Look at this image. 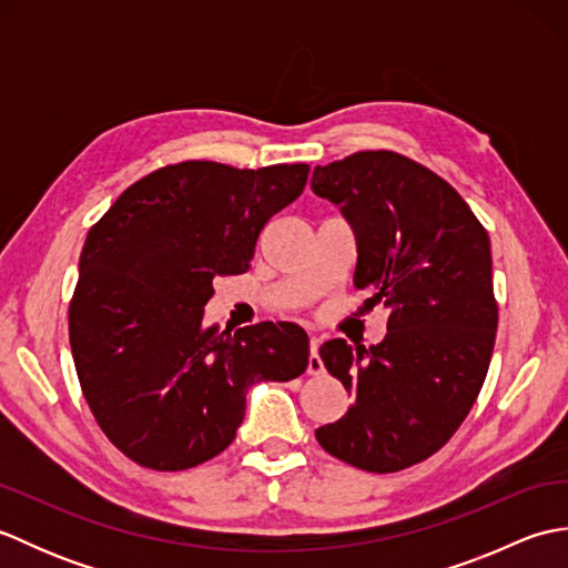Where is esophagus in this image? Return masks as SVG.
I'll return each instance as SVG.
<instances>
[{
  "label": "esophagus",
  "instance_id": "1",
  "mask_svg": "<svg viewBox=\"0 0 568 568\" xmlns=\"http://www.w3.org/2000/svg\"><path fill=\"white\" fill-rule=\"evenodd\" d=\"M307 373H310V376H322V373H324V364H322V358H320V342L317 339L310 342Z\"/></svg>",
  "mask_w": 568,
  "mask_h": 568
}]
</instances>
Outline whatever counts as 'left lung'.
I'll list each match as a JSON object with an SVG mask.
<instances>
[{"mask_svg": "<svg viewBox=\"0 0 568 568\" xmlns=\"http://www.w3.org/2000/svg\"><path fill=\"white\" fill-rule=\"evenodd\" d=\"M312 192L354 226V285L388 307L381 344L320 346L354 403L315 437L346 464L393 474L439 452L486 381L498 329L490 239L444 178L393 151L317 165Z\"/></svg>", "mask_w": 568, "mask_h": 568, "instance_id": "left-lung-1", "label": "left lung"}]
</instances>
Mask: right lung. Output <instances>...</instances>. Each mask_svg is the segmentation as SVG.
<instances>
[{"label":"right lung","mask_w":568,"mask_h":568,"mask_svg":"<svg viewBox=\"0 0 568 568\" xmlns=\"http://www.w3.org/2000/svg\"><path fill=\"white\" fill-rule=\"evenodd\" d=\"M307 163L159 168L90 229L70 300V348L94 419L143 468L185 470L234 442L246 393L305 373L293 322L204 327L216 275L246 273L258 234L300 197Z\"/></svg>","instance_id":"1"}]
</instances>
